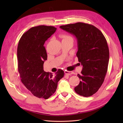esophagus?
Masks as SVG:
<instances>
[{
  "label": "esophagus",
  "mask_w": 123,
  "mask_h": 123,
  "mask_svg": "<svg viewBox=\"0 0 123 123\" xmlns=\"http://www.w3.org/2000/svg\"><path fill=\"white\" fill-rule=\"evenodd\" d=\"M64 72H65V74H66V75H70L73 73V72L69 71H67V70H65Z\"/></svg>",
  "instance_id": "1"
}]
</instances>
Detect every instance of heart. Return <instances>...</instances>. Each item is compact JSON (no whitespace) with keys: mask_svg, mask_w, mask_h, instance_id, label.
Here are the masks:
<instances>
[{"mask_svg":"<svg viewBox=\"0 0 123 123\" xmlns=\"http://www.w3.org/2000/svg\"><path fill=\"white\" fill-rule=\"evenodd\" d=\"M61 37L64 39H67V38H72L71 37L68 35H66V34H62L61 35Z\"/></svg>","mask_w":123,"mask_h":123,"instance_id":"1","label":"heart"}]
</instances>
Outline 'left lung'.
<instances>
[{
  "instance_id": "obj_1",
  "label": "left lung",
  "mask_w": 123,
  "mask_h": 123,
  "mask_svg": "<svg viewBox=\"0 0 123 123\" xmlns=\"http://www.w3.org/2000/svg\"><path fill=\"white\" fill-rule=\"evenodd\" d=\"M60 28L77 39L76 56L83 70L77 74L80 80L74 90L78 94L89 97L98 90L106 75L109 59L107 40L102 32L92 25L77 23Z\"/></svg>"
}]
</instances>
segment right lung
Wrapping results in <instances>:
<instances>
[{
  "label": "right lung",
  "instance_id": "add662e5",
  "mask_svg": "<svg viewBox=\"0 0 123 123\" xmlns=\"http://www.w3.org/2000/svg\"><path fill=\"white\" fill-rule=\"evenodd\" d=\"M56 30L53 26L32 27L21 36L17 47L18 69L22 83L35 96L45 99L54 93L64 71L58 69L53 75L43 70L47 59L44 44Z\"/></svg>",
  "mask_w": 123,
  "mask_h": 123
}]
</instances>
